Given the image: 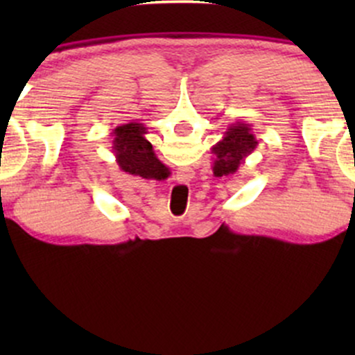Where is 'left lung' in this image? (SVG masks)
Listing matches in <instances>:
<instances>
[{"label":"left lung","mask_w":355,"mask_h":355,"mask_svg":"<svg viewBox=\"0 0 355 355\" xmlns=\"http://www.w3.org/2000/svg\"><path fill=\"white\" fill-rule=\"evenodd\" d=\"M259 145L255 133H252V125L245 121H237L230 125L227 132L223 133L222 140L211 146L214 158L215 177H223V175H232L239 170V166L245 164V158Z\"/></svg>","instance_id":"obj_1"}]
</instances>
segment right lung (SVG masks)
I'll return each mask as SVG.
<instances>
[{
  "label": "right lung",
  "instance_id": "right-lung-1",
  "mask_svg": "<svg viewBox=\"0 0 355 355\" xmlns=\"http://www.w3.org/2000/svg\"><path fill=\"white\" fill-rule=\"evenodd\" d=\"M145 135L146 126L135 121L116 126L112 133V150L116 164L123 172L135 177L160 178L165 165L158 160Z\"/></svg>",
  "mask_w": 355,
  "mask_h": 355
}]
</instances>
